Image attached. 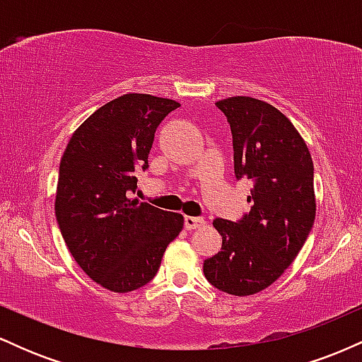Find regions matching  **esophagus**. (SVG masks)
Returning a JSON list of instances; mask_svg holds the SVG:
<instances>
[{
    "label": "esophagus",
    "mask_w": 362,
    "mask_h": 362,
    "mask_svg": "<svg viewBox=\"0 0 362 362\" xmlns=\"http://www.w3.org/2000/svg\"><path fill=\"white\" fill-rule=\"evenodd\" d=\"M206 221L202 218H194V216H185L184 226L185 230H195V228H201Z\"/></svg>",
    "instance_id": "34e87169"
}]
</instances>
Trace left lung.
Instances as JSON below:
<instances>
[{"mask_svg":"<svg viewBox=\"0 0 362 362\" xmlns=\"http://www.w3.org/2000/svg\"><path fill=\"white\" fill-rule=\"evenodd\" d=\"M233 134L235 175L253 182L250 213L240 221L216 218L221 250L204 260L206 279L233 296L269 288L293 264L317 213L313 160L293 122L264 100L216 102Z\"/></svg>","mask_w":362,"mask_h":362,"instance_id":"left-lung-1","label":"left lung"}]
</instances>
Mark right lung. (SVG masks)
<instances>
[{
	"mask_svg": "<svg viewBox=\"0 0 362 362\" xmlns=\"http://www.w3.org/2000/svg\"><path fill=\"white\" fill-rule=\"evenodd\" d=\"M180 103L126 93L95 110L73 132L61 158L57 224L83 272L114 293L148 284L184 216L129 199L138 167L148 168L155 131Z\"/></svg>",
	"mask_w": 362,
	"mask_h": 362,
	"instance_id": "right-lung-1",
	"label": "right lung"
}]
</instances>
